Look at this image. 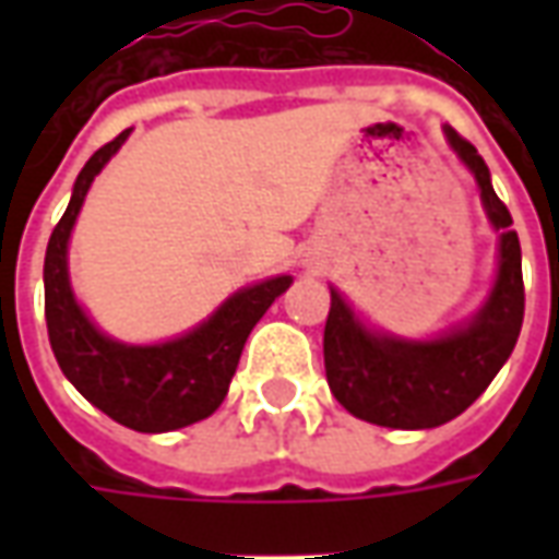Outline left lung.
Returning a JSON list of instances; mask_svg holds the SVG:
<instances>
[{
  "instance_id": "8db88e82",
  "label": "left lung",
  "mask_w": 559,
  "mask_h": 559,
  "mask_svg": "<svg viewBox=\"0 0 559 559\" xmlns=\"http://www.w3.org/2000/svg\"><path fill=\"white\" fill-rule=\"evenodd\" d=\"M443 134L473 173L485 215L500 233L497 275L479 311L437 338H401L368 326L350 302L329 287L332 308L323 332L329 389L356 419L401 431L437 428L467 411L512 356L524 323L521 245L509 227L512 215L493 194L491 173L476 146L455 128L445 126Z\"/></svg>"
}]
</instances>
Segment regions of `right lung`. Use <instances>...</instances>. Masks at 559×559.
Wrapping results in <instances>:
<instances>
[{
	"instance_id": "add662e5",
	"label": "right lung",
	"mask_w": 559,
	"mask_h": 559,
	"mask_svg": "<svg viewBox=\"0 0 559 559\" xmlns=\"http://www.w3.org/2000/svg\"><path fill=\"white\" fill-rule=\"evenodd\" d=\"M131 128L102 146L80 170L71 203L44 257V314L62 374L83 399L140 433L176 431L206 419L227 399L242 347L269 305L293 284L290 275L236 290L200 326L160 344H126L104 335L80 308L68 278V242L95 176L114 158Z\"/></svg>"
}]
</instances>
